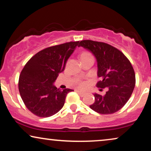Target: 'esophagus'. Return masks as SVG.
Returning <instances> with one entry per match:
<instances>
[{"label":"esophagus","instance_id":"esophagus-1","mask_svg":"<svg viewBox=\"0 0 151 151\" xmlns=\"http://www.w3.org/2000/svg\"><path fill=\"white\" fill-rule=\"evenodd\" d=\"M76 92H77L79 94L80 96H82V97L84 96H85V94H86L85 93H84V92H82L81 91H80V90H76Z\"/></svg>","mask_w":151,"mask_h":151}]
</instances>
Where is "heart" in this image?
Segmentation results:
<instances>
[{
    "instance_id": "b5f03b06",
    "label": "heart",
    "mask_w": 151,
    "mask_h": 151,
    "mask_svg": "<svg viewBox=\"0 0 151 151\" xmlns=\"http://www.w3.org/2000/svg\"><path fill=\"white\" fill-rule=\"evenodd\" d=\"M89 55V53H83L81 55V57L82 56H84V55ZM79 86H80V87H81V88H84L86 86V82H80V84H79Z\"/></svg>"
}]
</instances>
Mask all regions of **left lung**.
<instances>
[{"mask_svg":"<svg viewBox=\"0 0 151 151\" xmlns=\"http://www.w3.org/2000/svg\"><path fill=\"white\" fill-rule=\"evenodd\" d=\"M78 47L86 49L96 58L97 75L100 79L97 86L107 89L104 96L94 93L95 102L90 108L100 114L118 111L129 100L135 88V75L130 61L120 51L104 42L82 40Z\"/></svg>","mask_w":151,"mask_h":151,"instance_id":"8db88e82","label":"left lung"}]
</instances>
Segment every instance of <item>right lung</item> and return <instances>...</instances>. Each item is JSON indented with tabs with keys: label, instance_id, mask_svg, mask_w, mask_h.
I'll return each mask as SVG.
<instances>
[{
	"label": "right lung",
	"instance_id": "right-lung-1",
	"mask_svg": "<svg viewBox=\"0 0 151 151\" xmlns=\"http://www.w3.org/2000/svg\"><path fill=\"white\" fill-rule=\"evenodd\" d=\"M78 44L79 41L70 42L43 49L22 70L18 89L27 108L34 115L50 117L63 107L67 95L73 90H60L53 84Z\"/></svg>",
	"mask_w": 151,
	"mask_h": 151
}]
</instances>
